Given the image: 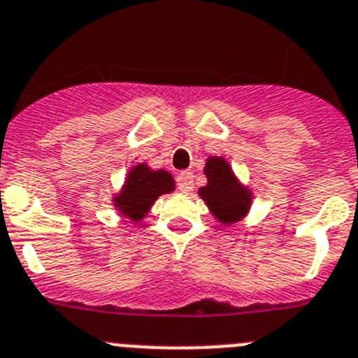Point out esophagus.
<instances>
[{"label":"esophagus","instance_id":"34e87169","mask_svg":"<svg viewBox=\"0 0 358 358\" xmlns=\"http://www.w3.org/2000/svg\"><path fill=\"white\" fill-rule=\"evenodd\" d=\"M177 188L181 189L182 193H189L193 189V172L189 170H182L177 176Z\"/></svg>","mask_w":358,"mask_h":358}]
</instances>
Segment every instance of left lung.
<instances>
[{
    "label": "left lung",
    "mask_w": 358,
    "mask_h": 358,
    "mask_svg": "<svg viewBox=\"0 0 358 358\" xmlns=\"http://www.w3.org/2000/svg\"><path fill=\"white\" fill-rule=\"evenodd\" d=\"M204 173L208 185L199 189V195L208 204L211 215L225 225L239 222L250 209V189L239 185L238 177L224 157L209 156Z\"/></svg>",
    "instance_id": "1"
}]
</instances>
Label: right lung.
Wrapping results in <instances>:
<instances>
[{"mask_svg":"<svg viewBox=\"0 0 358 358\" xmlns=\"http://www.w3.org/2000/svg\"><path fill=\"white\" fill-rule=\"evenodd\" d=\"M173 189L176 181L172 173L166 170H152L145 163H140L127 172L126 182L120 193L115 195L113 204L122 216L140 222L157 201V196Z\"/></svg>","mask_w":358,"mask_h":358,"instance_id":"1","label":"right lung"}]
</instances>
